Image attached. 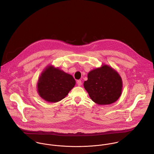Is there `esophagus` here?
Here are the masks:
<instances>
[{"mask_svg":"<svg viewBox=\"0 0 154 154\" xmlns=\"http://www.w3.org/2000/svg\"><path fill=\"white\" fill-rule=\"evenodd\" d=\"M76 82H77V84L78 86H81L82 85V81L81 80H78Z\"/></svg>","mask_w":154,"mask_h":154,"instance_id":"obj_1","label":"esophagus"}]
</instances>
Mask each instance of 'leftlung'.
I'll return each instance as SVG.
<instances>
[{"label": "left lung", "instance_id": "1", "mask_svg": "<svg viewBox=\"0 0 154 154\" xmlns=\"http://www.w3.org/2000/svg\"><path fill=\"white\" fill-rule=\"evenodd\" d=\"M84 88L90 98L99 105H107L116 101L122 89V81L112 68L104 65L89 72Z\"/></svg>", "mask_w": 154, "mask_h": 154}]
</instances>
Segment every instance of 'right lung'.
I'll return each mask as SVG.
<instances>
[{
	"label": "right lung",
	"mask_w": 154,
	"mask_h": 154,
	"mask_svg": "<svg viewBox=\"0 0 154 154\" xmlns=\"http://www.w3.org/2000/svg\"><path fill=\"white\" fill-rule=\"evenodd\" d=\"M75 83L72 75L57 68L49 66L38 79V92L45 101L56 103L66 97Z\"/></svg>",
	"instance_id": "right-lung-1"
}]
</instances>
